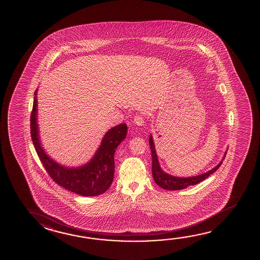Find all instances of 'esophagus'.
Instances as JSON below:
<instances>
[{"label":"esophagus","mask_w":260,"mask_h":260,"mask_svg":"<svg viewBox=\"0 0 260 260\" xmlns=\"http://www.w3.org/2000/svg\"><path fill=\"white\" fill-rule=\"evenodd\" d=\"M134 123L136 124L137 126H143L144 125V119L141 115H137L136 117L134 118Z\"/></svg>","instance_id":"esophagus-1"}]
</instances>
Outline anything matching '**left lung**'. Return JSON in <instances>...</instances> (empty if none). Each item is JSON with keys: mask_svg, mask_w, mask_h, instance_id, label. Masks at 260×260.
<instances>
[{"mask_svg": "<svg viewBox=\"0 0 260 260\" xmlns=\"http://www.w3.org/2000/svg\"><path fill=\"white\" fill-rule=\"evenodd\" d=\"M150 151H151V157H152V168H151V173H152V177L154 182L161 187L164 190H169V191H176V190H182L184 188H187L191 185H196L199 182H203L206 178L210 176L211 174H213L214 172H216L218 170L219 167L221 166V164L223 162L224 157L226 155V151L224 152L223 156V159L219 162L215 167L210 170L208 172L205 173H202L199 175L196 176H191V177H178V176H173L169 173L164 172V170L159 165V159H158V155L155 150L154 141L152 135L150 134Z\"/></svg>", "mask_w": 260, "mask_h": 260, "instance_id": "1", "label": "left lung"}]
</instances>
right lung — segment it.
<instances>
[{
	"label": "right lung",
	"instance_id": "right-lung-1",
	"mask_svg": "<svg viewBox=\"0 0 260 260\" xmlns=\"http://www.w3.org/2000/svg\"><path fill=\"white\" fill-rule=\"evenodd\" d=\"M37 89L31 113V137L39 159L50 177L60 186L83 196H96L108 191L114 177V154L125 140L128 127L121 123L106 132L91 159L78 167H68L56 162L42 147L37 123Z\"/></svg>",
	"mask_w": 260,
	"mask_h": 260
}]
</instances>
